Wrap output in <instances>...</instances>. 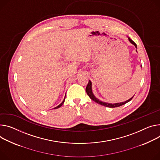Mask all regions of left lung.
<instances>
[{"mask_svg": "<svg viewBox=\"0 0 160 160\" xmlns=\"http://www.w3.org/2000/svg\"><path fill=\"white\" fill-rule=\"evenodd\" d=\"M128 39H129V41L131 42H132L133 45H134L135 46V47L137 48V45H136V43H135L133 41H132V39H131L129 38H128ZM85 91H86L87 94H88V95L89 96V98H90L92 100H93L94 101H95L96 103H98V104H99V105H103V106L107 107H109V108H115V107H118L122 106V105H124V104L127 103L128 102H129V101L132 100V99H133V96H133L132 98H130L129 99H128V100H127V101H124V102H122V103H118L112 104V103H108L103 102V101H101L100 100H99L98 99H97V98L94 96V94H93V93H92V88H91V82L90 80L89 81L88 84V85H87V87H86Z\"/></svg>", "mask_w": 160, "mask_h": 160, "instance_id": "1", "label": "left lung"}]
</instances>
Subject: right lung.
<instances>
[{
  "label": "right lung",
  "mask_w": 160,
  "mask_h": 160,
  "mask_svg": "<svg viewBox=\"0 0 160 160\" xmlns=\"http://www.w3.org/2000/svg\"><path fill=\"white\" fill-rule=\"evenodd\" d=\"M64 100H65V98H64V101H62V103H61V104H60L59 105H58L57 107H55V108H54V109H56V108H59V107H61V106H62V105H63V103H64Z\"/></svg>",
  "instance_id": "1"
}]
</instances>
